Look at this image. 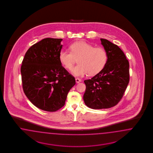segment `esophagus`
<instances>
[{"label": "esophagus", "instance_id": "esophagus-1", "mask_svg": "<svg viewBox=\"0 0 153 153\" xmlns=\"http://www.w3.org/2000/svg\"><path fill=\"white\" fill-rule=\"evenodd\" d=\"M81 81V79H79V78H76V83H79V82H80Z\"/></svg>", "mask_w": 153, "mask_h": 153}]
</instances>
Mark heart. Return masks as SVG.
Returning a JSON list of instances; mask_svg holds the SVG:
<instances>
[{
	"label": "heart",
	"mask_w": 153,
	"mask_h": 153,
	"mask_svg": "<svg viewBox=\"0 0 153 153\" xmlns=\"http://www.w3.org/2000/svg\"><path fill=\"white\" fill-rule=\"evenodd\" d=\"M70 48L71 51L62 50L59 54L61 64L67 70H71L78 60V65L72 70L75 76L82 77L88 74L93 76L97 74L107 64L108 54L101 47H94L83 41L75 42Z\"/></svg>",
	"instance_id": "1"
}]
</instances>
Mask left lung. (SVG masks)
Returning a JSON list of instances; mask_svg holds the SVG:
<instances>
[{"mask_svg": "<svg viewBox=\"0 0 153 153\" xmlns=\"http://www.w3.org/2000/svg\"><path fill=\"white\" fill-rule=\"evenodd\" d=\"M108 54L104 68L89 79H86L83 100L88 107L107 109L116 105L122 98L129 83V62L125 54L116 44L100 39Z\"/></svg>", "mask_w": 153, "mask_h": 153, "instance_id": "1", "label": "left lung"}]
</instances>
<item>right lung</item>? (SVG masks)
I'll return each mask as SVG.
<instances>
[{
  "instance_id": "right-lung-1",
  "label": "right lung",
  "mask_w": 153,
  "mask_h": 153,
  "mask_svg": "<svg viewBox=\"0 0 153 153\" xmlns=\"http://www.w3.org/2000/svg\"><path fill=\"white\" fill-rule=\"evenodd\" d=\"M62 40L45 38L33 44L21 67L24 93L35 106L45 111H56L63 107L76 84L74 77L59 61Z\"/></svg>"
}]
</instances>
